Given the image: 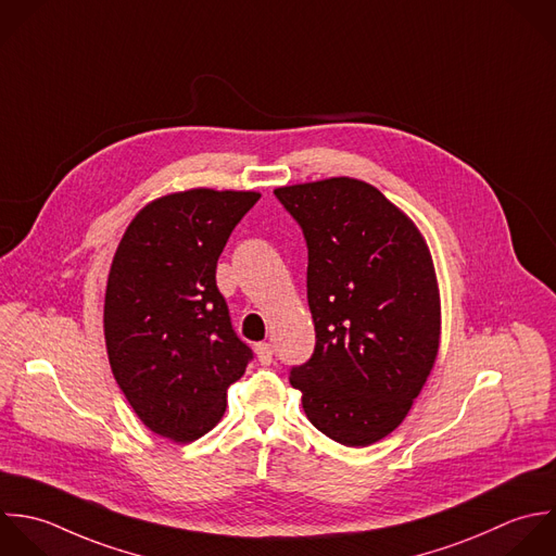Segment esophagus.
<instances>
[{
  "mask_svg": "<svg viewBox=\"0 0 556 556\" xmlns=\"http://www.w3.org/2000/svg\"><path fill=\"white\" fill-rule=\"evenodd\" d=\"M255 355H257V362L262 366H270L273 364V349L268 342H260L255 344Z\"/></svg>",
  "mask_w": 556,
  "mask_h": 556,
  "instance_id": "esophagus-1",
  "label": "esophagus"
}]
</instances>
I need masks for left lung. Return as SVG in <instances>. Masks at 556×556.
I'll return each instance as SVG.
<instances>
[{
    "instance_id": "obj_1",
    "label": "left lung",
    "mask_w": 556,
    "mask_h": 556,
    "mask_svg": "<svg viewBox=\"0 0 556 556\" xmlns=\"http://www.w3.org/2000/svg\"><path fill=\"white\" fill-rule=\"evenodd\" d=\"M275 197L307 242L316 346L290 383L309 422L370 446L409 414L440 349V290L429 247L375 186L331 177Z\"/></svg>"
}]
</instances>
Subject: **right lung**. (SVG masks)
Returning a JSON list of instances; mask_svg holds the SVG:
<instances>
[{"mask_svg": "<svg viewBox=\"0 0 556 556\" xmlns=\"http://www.w3.org/2000/svg\"><path fill=\"white\" fill-rule=\"evenodd\" d=\"M260 192L194 188L144 205L125 229L105 286L112 375L153 433L188 444L225 414L253 359L216 288V262Z\"/></svg>", "mask_w": 556, "mask_h": 556, "instance_id": "obj_1", "label": "right lung"}]
</instances>
